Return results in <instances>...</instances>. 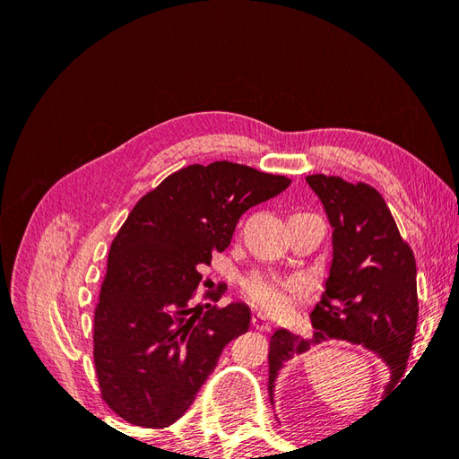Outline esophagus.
I'll return each mask as SVG.
<instances>
[{
    "label": "esophagus",
    "mask_w": 459,
    "mask_h": 459,
    "mask_svg": "<svg viewBox=\"0 0 459 459\" xmlns=\"http://www.w3.org/2000/svg\"><path fill=\"white\" fill-rule=\"evenodd\" d=\"M253 325H255L256 329H260V331H270L273 324H272L270 316H266L264 312H256V314L253 316Z\"/></svg>",
    "instance_id": "1"
}]
</instances>
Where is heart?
I'll use <instances>...</instances> for the list:
<instances>
[{
  "instance_id": "obj_1",
  "label": "heart",
  "mask_w": 459,
  "mask_h": 459,
  "mask_svg": "<svg viewBox=\"0 0 459 459\" xmlns=\"http://www.w3.org/2000/svg\"><path fill=\"white\" fill-rule=\"evenodd\" d=\"M248 297H251L260 307L272 312H285L293 304L297 293L304 289V281L300 277H251L245 283Z\"/></svg>"
}]
</instances>
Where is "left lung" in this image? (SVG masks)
Segmentation results:
<instances>
[{
	"instance_id": "8db88e82",
	"label": "left lung",
	"mask_w": 459,
	"mask_h": 459,
	"mask_svg": "<svg viewBox=\"0 0 459 459\" xmlns=\"http://www.w3.org/2000/svg\"><path fill=\"white\" fill-rule=\"evenodd\" d=\"M331 224L333 256L322 302L312 310V341L277 329L270 341L268 391L289 359L310 344L346 341L383 359L391 371L385 394L406 371L418 327V268L377 189L337 176H307Z\"/></svg>"
}]
</instances>
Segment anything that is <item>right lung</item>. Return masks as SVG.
Wrapping results in <instances>:
<instances>
[{
	"mask_svg": "<svg viewBox=\"0 0 459 459\" xmlns=\"http://www.w3.org/2000/svg\"><path fill=\"white\" fill-rule=\"evenodd\" d=\"M289 184L228 160L191 164L132 208L110 245L93 317L101 396L122 420L157 429L182 418L226 344L248 331L245 302L203 314L189 300L199 268L228 248L241 214Z\"/></svg>",
	"mask_w": 459,
	"mask_h": 459,
	"instance_id": "add662e5",
	"label": "right lung"
}]
</instances>
